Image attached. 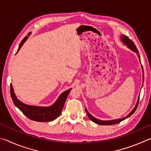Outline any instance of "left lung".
Masks as SVG:
<instances>
[{
    "instance_id": "obj_1",
    "label": "left lung",
    "mask_w": 151,
    "mask_h": 151,
    "mask_svg": "<svg viewBox=\"0 0 151 151\" xmlns=\"http://www.w3.org/2000/svg\"><path fill=\"white\" fill-rule=\"evenodd\" d=\"M121 41L122 42V43H123V44H124L125 45H126L128 48H130V49L133 51V52L137 53L138 57H139V61L140 62V56H139V51H138L137 48L136 47V46H135V45L134 44V42H132L131 39H129V38H128L127 36H125V35H121ZM141 67H142V82H143V83H144V71H143L142 66H141ZM139 97H140V94H139V97H138L137 103H136V104H135L134 109L132 110L131 112H130L129 114H128L126 116L123 117V118H121V119H114V120H111V121H102V120L98 119L95 118V117H94L93 116H92L91 114L89 113L87 110H86V109H85L86 112V114H87L88 118L90 119L93 122H95L96 124H101V125H112V124H115L119 123V122H121L122 121H124V120H125V119H127V118H129V116H131L132 114L134 113V111H136V109L137 108L138 104H139Z\"/></svg>"
}]
</instances>
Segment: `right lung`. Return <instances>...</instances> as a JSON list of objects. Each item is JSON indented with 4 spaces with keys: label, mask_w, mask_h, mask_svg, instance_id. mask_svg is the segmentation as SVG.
Segmentation results:
<instances>
[{
    "label": "right lung",
    "mask_w": 151,
    "mask_h": 151,
    "mask_svg": "<svg viewBox=\"0 0 151 151\" xmlns=\"http://www.w3.org/2000/svg\"><path fill=\"white\" fill-rule=\"evenodd\" d=\"M30 34H31V32H29L28 36H26L22 39L19 46L17 53L19 52L22 46L26 42ZM71 89L72 88L68 89V90L63 92V93H61L57 99V101L55 102V103H53L52 105L49 106H32L23 103L17 99L14 92L12 84H11V96L14 105L30 120L37 122H50L54 121L57 117L59 116L61 112H62L66 98H67Z\"/></svg>",
    "instance_id": "obj_1"
}]
</instances>
